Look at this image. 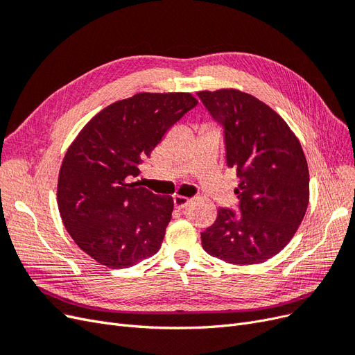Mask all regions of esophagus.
Masks as SVG:
<instances>
[{
    "label": "esophagus",
    "mask_w": 355,
    "mask_h": 355,
    "mask_svg": "<svg viewBox=\"0 0 355 355\" xmlns=\"http://www.w3.org/2000/svg\"><path fill=\"white\" fill-rule=\"evenodd\" d=\"M173 201H175V207H176V209H179V210H182V209L188 207L192 200H189V198H187V197L176 196V197L173 198Z\"/></svg>",
    "instance_id": "34e87169"
}]
</instances>
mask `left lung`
Wrapping results in <instances>:
<instances>
[{
  "label": "left lung",
  "mask_w": 355,
  "mask_h": 355,
  "mask_svg": "<svg viewBox=\"0 0 355 355\" xmlns=\"http://www.w3.org/2000/svg\"><path fill=\"white\" fill-rule=\"evenodd\" d=\"M225 127L227 164L240 179V213L219 209L201 232L202 249L234 265L261 263L296 234L309 201L308 163L283 118L254 96L235 89L198 92Z\"/></svg>",
  "instance_id": "8db88e82"
}]
</instances>
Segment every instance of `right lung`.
<instances>
[{"instance_id": "1", "label": "right lung", "mask_w": 355, "mask_h": 355, "mask_svg": "<svg viewBox=\"0 0 355 355\" xmlns=\"http://www.w3.org/2000/svg\"><path fill=\"white\" fill-rule=\"evenodd\" d=\"M197 103L191 93H137L96 114L69 145L58 179L59 213L75 244L96 262L118 270L159 250L173 198L130 179Z\"/></svg>"}]
</instances>
